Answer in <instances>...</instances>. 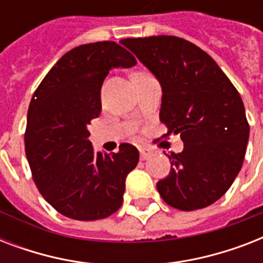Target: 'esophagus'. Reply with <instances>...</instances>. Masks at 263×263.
<instances>
[{
    "label": "esophagus",
    "instance_id": "34e87169",
    "mask_svg": "<svg viewBox=\"0 0 263 263\" xmlns=\"http://www.w3.org/2000/svg\"><path fill=\"white\" fill-rule=\"evenodd\" d=\"M139 153H140V158H142V160H147V158H150V157H152V150H150V148H147V147H139Z\"/></svg>",
    "mask_w": 263,
    "mask_h": 263
}]
</instances>
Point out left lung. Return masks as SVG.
Instances as JSON below:
<instances>
[{"label":"left lung","mask_w":263,"mask_h":263,"mask_svg":"<svg viewBox=\"0 0 263 263\" xmlns=\"http://www.w3.org/2000/svg\"><path fill=\"white\" fill-rule=\"evenodd\" d=\"M162 88L160 120L180 135L171 172L157 183L161 198L191 212L218 200L240 172L250 125L240 94L210 55L172 35L121 41Z\"/></svg>","instance_id":"obj_1"}]
</instances>
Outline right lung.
<instances>
[{"label": "right lung", "instance_id": "add662e5", "mask_svg": "<svg viewBox=\"0 0 263 263\" xmlns=\"http://www.w3.org/2000/svg\"><path fill=\"white\" fill-rule=\"evenodd\" d=\"M134 55L111 41L87 43L61 57L31 98L24 135L26 156L42 196L63 216L106 218L123 203L127 175L139 152L95 153L87 125L101 113V87L111 68H131Z\"/></svg>", "mask_w": 263, "mask_h": 263}]
</instances>
